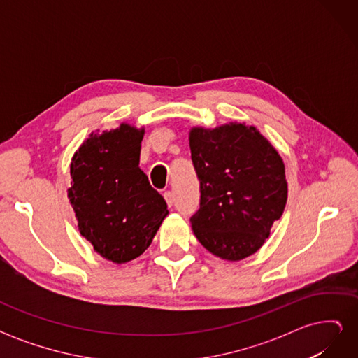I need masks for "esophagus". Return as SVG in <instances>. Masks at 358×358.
<instances>
[{"mask_svg":"<svg viewBox=\"0 0 358 358\" xmlns=\"http://www.w3.org/2000/svg\"><path fill=\"white\" fill-rule=\"evenodd\" d=\"M164 199H166V201H167V204H169V208H171L173 201H175V197H173V192H171V191H166V192H164Z\"/></svg>","mask_w":358,"mask_h":358,"instance_id":"obj_1","label":"esophagus"}]
</instances>
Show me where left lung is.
Masks as SVG:
<instances>
[{
    "label": "left lung",
    "instance_id": "8db88e82",
    "mask_svg": "<svg viewBox=\"0 0 358 358\" xmlns=\"http://www.w3.org/2000/svg\"><path fill=\"white\" fill-rule=\"evenodd\" d=\"M189 148L200 182V208L189 218L199 242L229 262L257 252L285 209L282 158L243 124L192 128Z\"/></svg>",
    "mask_w": 358,
    "mask_h": 358
}]
</instances>
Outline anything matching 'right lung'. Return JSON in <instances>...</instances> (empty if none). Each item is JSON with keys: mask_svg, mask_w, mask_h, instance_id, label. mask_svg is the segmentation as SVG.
<instances>
[{"mask_svg": "<svg viewBox=\"0 0 358 358\" xmlns=\"http://www.w3.org/2000/svg\"><path fill=\"white\" fill-rule=\"evenodd\" d=\"M143 129L128 124L91 134L70 166L69 199L80 234L101 257L122 264L152 242L167 203L138 167Z\"/></svg>", "mask_w": 358, "mask_h": 358, "instance_id": "1", "label": "right lung"}]
</instances>
